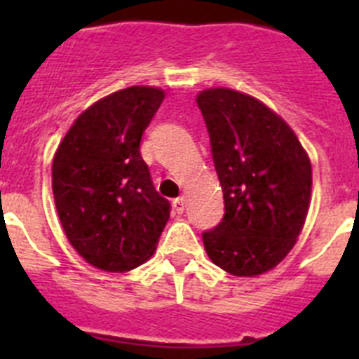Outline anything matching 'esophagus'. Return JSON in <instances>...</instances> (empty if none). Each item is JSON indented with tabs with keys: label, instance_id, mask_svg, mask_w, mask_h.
Instances as JSON below:
<instances>
[{
	"label": "esophagus",
	"instance_id": "obj_1",
	"mask_svg": "<svg viewBox=\"0 0 359 359\" xmlns=\"http://www.w3.org/2000/svg\"><path fill=\"white\" fill-rule=\"evenodd\" d=\"M172 207H174V210L177 212V214H183V210H185V198H176L172 201Z\"/></svg>",
	"mask_w": 359,
	"mask_h": 359
}]
</instances>
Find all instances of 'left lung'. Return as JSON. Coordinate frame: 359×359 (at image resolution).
I'll list each match as a JSON object with an SVG mask.
<instances>
[{
  "mask_svg": "<svg viewBox=\"0 0 359 359\" xmlns=\"http://www.w3.org/2000/svg\"><path fill=\"white\" fill-rule=\"evenodd\" d=\"M223 189L221 223L203 231L215 266L255 277L291 252L309 210L311 161L293 129L268 106L228 88L196 98Z\"/></svg>",
  "mask_w": 359,
  "mask_h": 359,
  "instance_id": "left-lung-1",
  "label": "left lung"
}]
</instances>
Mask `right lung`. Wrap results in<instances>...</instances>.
<instances>
[{
	"label": "right lung",
	"instance_id": "add662e5",
	"mask_svg": "<svg viewBox=\"0 0 359 359\" xmlns=\"http://www.w3.org/2000/svg\"><path fill=\"white\" fill-rule=\"evenodd\" d=\"M163 98L149 86L100 98L73 122L53 156V199L66 237L104 271L144 264L169 221L170 203L156 192L140 154Z\"/></svg>",
	"mask_w": 359,
	"mask_h": 359
}]
</instances>
